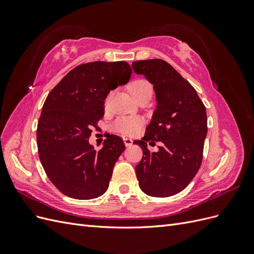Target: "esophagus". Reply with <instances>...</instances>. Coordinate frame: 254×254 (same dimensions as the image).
I'll use <instances>...</instances> for the list:
<instances>
[{"mask_svg": "<svg viewBox=\"0 0 254 254\" xmlns=\"http://www.w3.org/2000/svg\"><path fill=\"white\" fill-rule=\"evenodd\" d=\"M132 142L133 141L131 139H129V137H124V143L126 145V147H129V146H131Z\"/></svg>", "mask_w": 254, "mask_h": 254, "instance_id": "esophagus-1", "label": "esophagus"}]
</instances>
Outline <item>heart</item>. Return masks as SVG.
Wrapping results in <instances>:
<instances>
[{"label": "heart", "mask_w": 254, "mask_h": 254, "mask_svg": "<svg viewBox=\"0 0 254 254\" xmlns=\"http://www.w3.org/2000/svg\"><path fill=\"white\" fill-rule=\"evenodd\" d=\"M128 89L134 99H137L139 97L147 93H152L151 83L145 78H136L132 80L129 83ZM110 97H111V93H109L105 98L106 107L109 104ZM141 125H142V121L139 118L123 117L114 121V123L111 125V129L114 132L122 133L125 135H132L139 131Z\"/></svg>", "instance_id": "b5f03b06"}]
</instances>
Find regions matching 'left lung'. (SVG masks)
<instances>
[{
    "instance_id": "obj_1",
    "label": "left lung",
    "mask_w": 254,
    "mask_h": 254,
    "mask_svg": "<svg viewBox=\"0 0 254 254\" xmlns=\"http://www.w3.org/2000/svg\"><path fill=\"white\" fill-rule=\"evenodd\" d=\"M132 68L153 84L157 99L144 137L134 141L143 150L135 166L139 186L149 196H173L186 189L200 168L207 133L205 107L193 86L166 61L139 60ZM159 140V150L150 153L147 142Z\"/></svg>"
}]
</instances>
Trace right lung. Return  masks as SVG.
Masks as SVG:
<instances>
[{
    "mask_svg": "<svg viewBox=\"0 0 254 254\" xmlns=\"http://www.w3.org/2000/svg\"><path fill=\"white\" fill-rule=\"evenodd\" d=\"M126 61H94L74 67L45 99L37 127L41 164L51 182L74 199H93L108 190L113 167L125 144L111 134L102 149L89 144L104 117L109 92L128 82Z\"/></svg>",
    "mask_w": 254,
    "mask_h": 254,
    "instance_id": "add662e5",
    "label": "right lung"
}]
</instances>
